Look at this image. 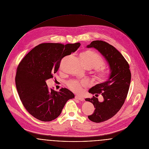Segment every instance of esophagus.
<instances>
[{"instance_id":"obj_1","label":"esophagus","mask_w":149,"mask_h":149,"mask_svg":"<svg viewBox=\"0 0 149 149\" xmlns=\"http://www.w3.org/2000/svg\"><path fill=\"white\" fill-rule=\"evenodd\" d=\"M75 98L76 99H78L79 100H81V101H84L85 99L84 97H80V96H78V95H76L75 96Z\"/></svg>"}]
</instances>
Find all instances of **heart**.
<instances>
[{
  "instance_id": "obj_1",
  "label": "heart",
  "mask_w": 149,
  "mask_h": 149,
  "mask_svg": "<svg viewBox=\"0 0 149 149\" xmlns=\"http://www.w3.org/2000/svg\"><path fill=\"white\" fill-rule=\"evenodd\" d=\"M80 58L86 67L99 68L105 65V62L98 53L95 51L87 50L82 52ZM97 79L100 81H104L108 77V73L102 69H97ZM88 82L86 80H71L67 83V86L71 91L75 93H80L82 89L86 88Z\"/></svg>"
}]
</instances>
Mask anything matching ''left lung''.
<instances>
[{
    "label": "left lung",
    "instance_id": "8db88e82",
    "mask_svg": "<svg viewBox=\"0 0 149 149\" xmlns=\"http://www.w3.org/2000/svg\"><path fill=\"white\" fill-rule=\"evenodd\" d=\"M87 48H95L109 64L110 74L107 81L97 84L89 90L96 97L101 94L103 102L93 96L85 100L93 104L94 113L88 116L91 121L101 123L111 119L119 111L127 97L131 80V73L127 60L113 46L102 40H94Z\"/></svg>",
    "mask_w": 149,
    "mask_h": 149
}]
</instances>
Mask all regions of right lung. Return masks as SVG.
<instances>
[{
	"label": "right lung",
	"mask_w": 149,
	"mask_h": 149,
	"mask_svg": "<svg viewBox=\"0 0 149 149\" xmlns=\"http://www.w3.org/2000/svg\"><path fill=\"white\" fill-rule=\"evenodd\" d=\"M80 45L79 43H42L21 61L15 77L16 89L23 106L35 118L42 121L57 118L66 102L74 97L66 88L59 91L49 89L46 81L58 70L61 59L75 52Z\"/></svg>",
	"instance_id": "right-lung-1"
}]
</instances>
